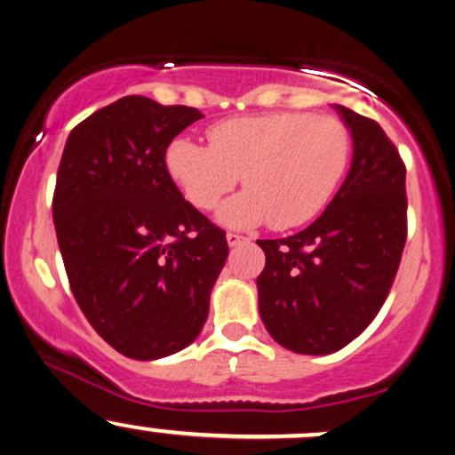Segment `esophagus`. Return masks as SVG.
Here are the masks:
<instances>
[{"label": "esophagus", "instance_id": "esophagus-1", "mask_svg": "<svg viewBox=\"0 0 455 455\" xmlns=\"http://www.w3.org/2000/svg\"><path fill=\"white\" fill-rule=\"evenodd\" d=\"M226 240H228L229 246H238V244H243L246 238L244 236H238V234H234V232H229L228 236H226Z\"/></svg>", "mask_w": 455, "mask_h": 455}]
</instances>
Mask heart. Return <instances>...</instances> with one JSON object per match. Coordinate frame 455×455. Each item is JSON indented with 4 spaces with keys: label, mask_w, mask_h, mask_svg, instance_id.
Masks as SVG:
<instances>
[{
    "label": "heart",
    "mask_w": 455,
    "mask_h": 455,
    "mask_svg": "<svg viewBox=\"0 0 455 455\" xmlns=\"http://www.w3.org/2000/svg\"><path fill=\"white\" fill-rule=\"evenodd\" d=\"M209 143L177 137L164 166L181 194L202 211L215 209L243 175L244 192L217 212L226 228L304 226L335 194L350 162V132L333 116L274 114L232 117L209 128Z\"/></svg>",
    "instance_id": "obj_1"
}]
</instances>
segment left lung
Returning a JSON list of instances; mask_svg holds the SVG:
<instances>
[{"label":"left lung","mask_w":455,"mask_h":455,"mask_svg":"<svg viewBox=\"0 0 455 455\" xmlns=\"http://www.w3.org/2000/svg\"><path fill=\"white\" fill-rule=\"evenodd\" d=\"M352 137L350 171L316 221L257 240L259 316L297 355H331L358 338L388 297L407 238L405 164L382 126L333 105Z\"/></svg>","instance_id":"obj_1"}]
</instances>
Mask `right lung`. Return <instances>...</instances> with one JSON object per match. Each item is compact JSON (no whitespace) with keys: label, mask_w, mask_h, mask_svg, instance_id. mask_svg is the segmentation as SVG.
Wrapping results in <instances>:
<instances>
[{"label":"right lung","mask_w":455,"mask_h":455,"mask_svg":"<svg viewBox=\"0 0 455 455\" xmlns=\"http://www.w3.org/2000/svg\"><path fill=\"white\" fill-rule=\"evenodd\" d=\"M204 117L122 97L67 137L52 219L73 297L120 355L156 361L198 338L228 259L226 232L168 177L166 148Z\"/></svg>","instance_id":"add662e5"}]
</instances>
